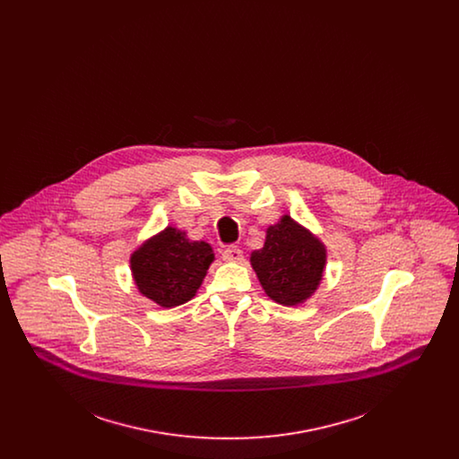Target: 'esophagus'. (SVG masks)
Returning <instances> with one entry per match:
<instances>
[{"instance_id": "34e87169", "label": "esophagus", "mask_w": 459, "mask_h": 459, "mask_svg": "<svg viewBox=\"0 0 459 459\" xmlns=\"http://www.w3.org/2000/svg\"><path fill=\"white\" fill-rule=\"evenodd\" d=\"M221 258H223L225 262H240V260H242V251H240L238 246H229V247L223 249Z\"/></svg>"}]
</instances>
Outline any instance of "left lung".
<instances>
[{
	"label": "left lung",
	"instance_id": "8db88e82",
	"mask_svg": "<svg viewBox=\"0 0 459 459\" xmlns=\"http://www.w3.org/2000/svg\"><path fill=\"white\" fill-rule=\"evenodd\" d=\"M325 263L324 242L289 215L270 225L262 249L251 253V266L266 296L284 306L311 298L322 282Z\"/></svg>",
	"mask_w": 459,
	"mask_h": 459
}]
</instances>
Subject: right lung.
Here are the masks:
<instances>
[{
    "mask_svg": "<svg viewBox=\"0 0 459 459\" xmlns=\"http://www.w3.org/2000/svg\"><path fill=\"white\" fill-rule=\"evenodd\" d=\"M213 260L208 242L189 240L186 232L167 227L132 253V277L143 296L175 307L196 296Z\"/></svg>",
    "mask_w": 459,
    "mask_h": 459,
    "instance_id": "right-lung-1",
    "label": "right lung"
}]
</instances>
